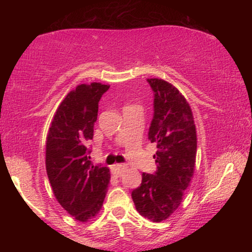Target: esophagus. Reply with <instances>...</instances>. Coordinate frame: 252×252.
<instances>
[{
  "label": "esophagus",
  "mask_w": 252,
  "mask_h": 252,
  "mask_svg": "<svg viewBox=\"0 0 252 252\" xmlns=\"http://www.w3.org/2000/svg\"><path fill=\"white\" fill-rule=\"evenodd\" d=\"M126 164L118 163V164H114L113 167H112V173L116 177H120L121 174L126 171Z\"/></svg>",
  "instance_id": "1"
}]
</instances>
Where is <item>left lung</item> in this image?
<instances>
[{
    "label": "left lung",
    "mask_w": 252,
    "mask_h": 252,
    "mask_svg": "<svg viewBox=\"0 0 252 252\" xmlns=\"http://www.w3.org/2000/svg\"><path fill=\"white\" fill-rule=\"evenodd\" d=\"M155 92L149 140L157 143L155 174L142 173L141 186L132 191L140 215L161 222L177 210L190 186L197 156V131L186 97L171 83L148 79Z\"/></svg>",
    "instance_id": "obj_1"
}]
</instances>
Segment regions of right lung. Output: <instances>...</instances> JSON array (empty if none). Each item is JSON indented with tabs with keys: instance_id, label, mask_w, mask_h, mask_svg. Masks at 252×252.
Masks as SVG:
<instances>
[{
	"instance_id": "1",
	"label": "right lung",
	"mask_w": 252,
	"mask_h": 252,
	"mask_svg": "<svg viewBox=\"0 0 252 252\" xmlns=\"http://www.w3.org/2000/svg\"><path fill=\"white\" fill-rule=\"evenodd\" d=\"M109 88L93 82L70 91L59 105L46 136L45 167L53 194L80 222L99 213L110 183L109 168L93 165L87 148L93 138L99 101Z\"/></svg>"
}]
</instances>
